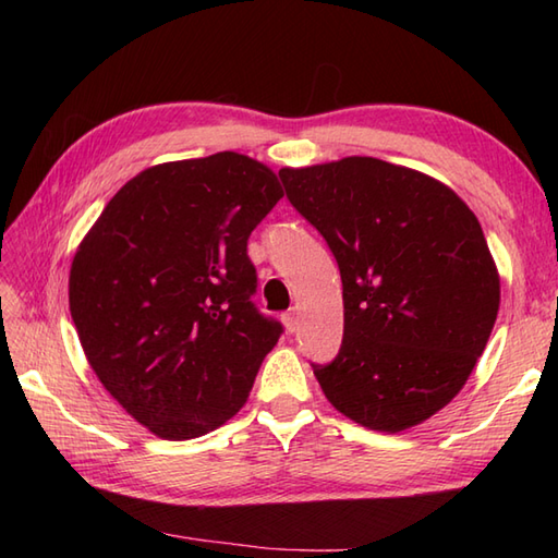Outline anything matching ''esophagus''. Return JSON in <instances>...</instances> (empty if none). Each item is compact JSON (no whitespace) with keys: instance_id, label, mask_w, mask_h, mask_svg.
Segmentation results:
<instances>
[{"instance_id":"esophagus-1","label":"esophagus","mask_w":558,"mask_h":558,"mask_svg":"<svg viewBox=\"0 0 558 558\" xmlns=\"http://www.w3.org/2000/svg\"><path fill=\"white\" fill-rule=\"evenodd\" d=\"M298 312H288L286 316H282V324H286V330H288V333H294V330H298Z\"/></svg>"}]
</instances>
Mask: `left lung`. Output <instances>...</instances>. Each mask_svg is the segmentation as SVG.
I'll list each match as a JSON object with an SVG mask.
<instances>
[{
  "label": "left lung",
  "instance_id": "8db88e82",
  "mask_svg": "<svg viewBox=\"0 0 558 558\" xmlns=\"http://www.w3.org/2000/svg\"><path fill=\"white\" fill-rule=\"evenodd\" d=\"M278 174L340 268L342 345L312 364L324 396L374 432L429 420L465 386L499 314L475 213L434 177L366 156Z\"/></svg>",
  "mask_w": 558,
  "mask_h": 558
}]
</instances>
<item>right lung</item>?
Returning <instances> with one entry per match:
<instances>
[{"label":"right lung","instance_id":"right-lung-1","mask_svg":"<svg viewBox=\"0 0 558 558\" xmlns=\"http://www.w3.org/2000/svg\"><path fill=\"white\" fill-rule=\"evenodd\" d=\"M282 198L242 153L153 165L105 206L69 270V312L105 390L168 441L234 417L282 326L252 302L246 240Z\"/></svg>","mask_w":558,"mask_h":558}]
</instances>
